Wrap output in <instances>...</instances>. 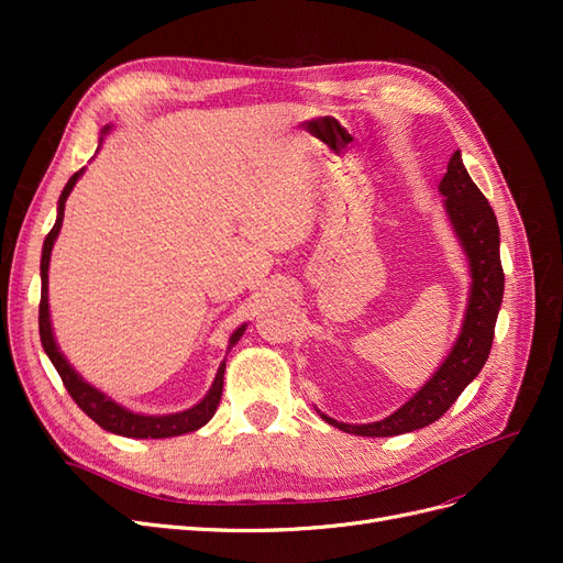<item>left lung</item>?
Segmentation results:
<instances>
[{"label": "left lung", "mask_w": 563, "mask_h": 563, "mask_svg": "<svg viewBox=\"0 0 563 563\" xmlns=\"http://www.w3.org/2000/svg\"><path fill=\"white\" fill-rule=\"evenodd\" d=\"M439 190L446 197V213L470 258L472 291L463 331H460L451 354L434 376L424 383L418 395H413L399 411L387 416L385 420L347 424L321 413V418L329 424L347 434L395 437L428 428L430 422L439 420L449 411L453 401L463 395V389L476 378V373L484 368L488 360L505 291L498 220L488 199L470 178L463 159H460V152H453L446 174L439 183Z\"/></svg>", "instance_id": "1"}]
</instances>
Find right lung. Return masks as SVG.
I'll list each match as a JSON object with an SVG mask.
<instances>
[{"instance_id":"obj_1","label":"right lung","mask_w":563,"mask_h":563,"mask_svg":"<svg viewBox=\"0 0 563 563\" xmlns=\"http://www.w3.org/2000/svg\"><path fill=\"white\" fill-rule=\"evenodd\" d=\"M84 172V168H81ZM81 172H77L67 185L63 187L60 199H58V218H56V225L51 228V232L46 234L44 240V249H42V300H40V338H42V345L44 352L48 354L51 364L56 366L58 376L65 385V389L70 391V397L75 399V404L81 408L84 413H87L93 422H98L100 428L114 432V434H122V437H133V439H166V437H180L187 432H195L199 430L201 424H207L216 408L220 404V395H223V376H225V362L220 364L218 373H216V380L209 389V395L203 397L197 406L187 408L183 413H174V416H141V413H133L129 408L114 404L112 399H108L103 391H98L96 387H91L87 380H81L79 373H75V368L65 362V356L60 354L56 340H54V331H51V319H48V261H51V249H54L56 236L60 232L63 225V213H65V199L67 195L73 192L75 183L79 180ZM246 327H240L232 338H230V347L236 343V340L242 338Z\"/></svg>"}]
</instances>
